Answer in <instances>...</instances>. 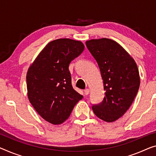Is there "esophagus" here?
<instances>
[{
  "instance_id": "esophagus-1",
  "label": "esophagus",
  "mask_w": 156,
  "mask_h": 156,
  "mask_svg": "<svg viewBox=\"0 0 156 156\" xmlns=\"http://www.w3.org/2000/svg\"><path fill=\"white\" fill-rule=\"evenodd\" d=\"M84 93H85V95H88V94H89V93H90V90L89 89H85L84 90Z\"/></svg>"
}]
</instances>
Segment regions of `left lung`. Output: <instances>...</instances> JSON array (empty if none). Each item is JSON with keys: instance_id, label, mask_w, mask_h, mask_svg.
I'll return each instance as SVG.
<instances>
[{"instance_id": "1", "label": "left lung", "mask_w": 156, "mask_h": 156, "mask_svg": "<svg viewBox=\"0 0 156 156\" xmlns=\"http://www.w3.org/2000/svg\"><path fill=\"white\" fill-rule=\"evenodd\" d=\"M85 45L98 64L105 91L103 101L92 105L93 112L104 121L113 122L125 114L137 94L140 85L137 66L111 39H92Z\"/></svg>"}]
</instances>
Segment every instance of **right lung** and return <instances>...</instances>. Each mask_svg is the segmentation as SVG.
I'll use <instances>...</instances> for the list:
<instances>
[{"label": "right lung", "mask_w": 156, "mask_h": 156, "mask_svg": "<svg viewBox=\"0 0 156 156\" xmlns=\"http://www.w3.org/2000/svg\"><path fill=\"white\" fill-rule=\"evenodd\" d=\"M80 41L69 38L49 43L29 67L27 75L30 103L46 121L64 122L83 96L71 85L69 64L84 50Z\"/></svg>", "instance_id": "obj_1"}]
</instances>
